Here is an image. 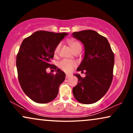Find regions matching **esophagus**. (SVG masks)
I'll return each mask as SVG.
<instances>
[{
  "label": "esophagus",
  "instance_id": "34e87169",
  "mask_svg": "<svg viewBox=\"0 0 133 133\" xmlns=\"http://www.w3.org/2000/svg\"><path fill=\"white\" fill-rule=\"evenodd\" d=\"M70 76H71L70 74H66V79H68V78L70 77Z\"/></svg>",
  "mask_w": 133,
  "mask_h": 133
}]
</instances>
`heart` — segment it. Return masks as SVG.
Instances as JSON below:
<instances>
[{"label": "heart", "instance_id": "b5f03b06", "mask_svg": "<svg viewBox=\"0 0 133 133\" xmlns=\"http://www.w3.org/2000/svg\"><path fill=\"white\" fill-rule=\"evenodd\" d=\"M68 42L70 43L71 46L73 51L76 50V48H78L79 46H81V44L77 41H75L74 39H70L68 41ZM61 46V43H59L57 46H56L55 49H54V54H57L59 52L60 48ZM58 66L62 70L64 71L65 72H70L71 71L74 67L76 66V63L73 61L69 59H63L61 61H60L58 63Z\"/></svg>", "mask_w": 133, "mask_h": 133}]
</instances>
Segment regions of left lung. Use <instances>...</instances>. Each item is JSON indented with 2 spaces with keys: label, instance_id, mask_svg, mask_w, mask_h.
Returning <instances> with one entry per match:
<instances>
[{
  "label": "left lung",
  "instance_id": "obj_1",
  "mask_svg": "<svg viewBox=\"0 0 133 133\" xmlns=\"http://www.w3.org/2000/svg\"><path fill=\"white\" fill-rule=\"evenodd\" d=\"M72 37L84 45L85 54L77 71H85V77L74 76L78 83L72 88L75 99L83 104L99 101L108 91L113 77L114 55L106 37L93 30L74 32Z\"/></svg>",
  "mask_w": 133,
  "mask_h": 133
}]
</instances>
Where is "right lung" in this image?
Masks as SVG:
<instances>
[{
    "label": "right lung",
    "instance_id": "obj_1",
    "mask_svg": "<svg viewBox=\"0 0 133 133\" xmlns=\"http://www.w3.org/2000/svg\"><path fill=\"white\" fill-rule=\"evenodd\" d=\"M68 34L38 31L23 40L16 57L18 79L25 94L38 103H46L57 97L65 73L51 60L56 46ZM54 68L56 74H47L46 68Z\"/></svg>",
    "mask_w": 133,
    "mask_h": 133
}]
</instances>
